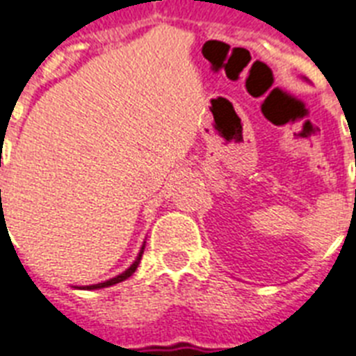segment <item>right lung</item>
<instances>
[{"label": "right lung", "mask_w": 356, "mask_h": 356, "mask_svg": "<svg viewBox=\"0 0 356 356\" xmlns=\"http://www.w3.org/2000/svg\"><path fill=\"white\" fill-rule=\"evenodd\" d=\"M0 192H1V190H0ZM143 252H144V245H143V248H140V252H138L137 259H135V261H133L131 265H129V267L126 268V270H124L122 274H118V276H115V278L108 280V282L97 283V285H86V287H82V289H88V291H91V289H104V287H109V285H115V283L124 282V280H128L129 276H131V274L135 273V270H137L138 263H140V258H143Z\"/></svg>", "instance_id": "obj_1"}]
</instances>
